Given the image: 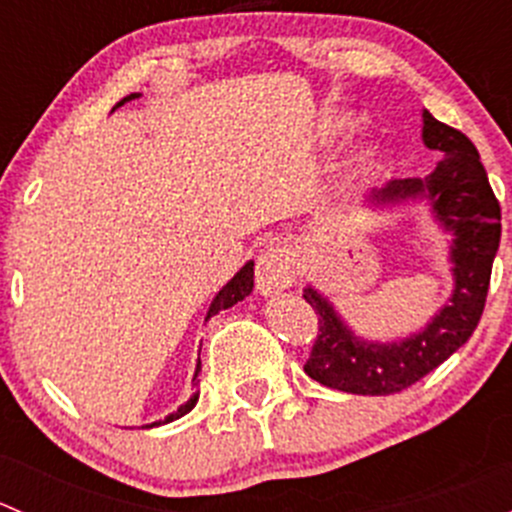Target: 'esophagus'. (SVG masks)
<instances>
[{
  "mask_svg": "<svg viewBox=\"0 0 512 512\" xmlns=\"http://www.w3.org/2000/svg\"><path fill=\"white\" fill-rule=\"evenodd\" d=\"M294 260L292 255L280 245H270L267 250H262V255L257 257V289L262 294H277L282 289H287L294 282Z\"/></svg>",
  "mask_w": 512,
  "mask_h": 512,
  "instance_id": "obj_1",
  "label": "esophagus"
}]
</instances>
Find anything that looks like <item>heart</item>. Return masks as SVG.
I'll use <instances>...</instances> for the list:
<instances>
[{
	"instance_id": "heart-1",
	"label": "heart",
	"mask_w": 512,
	"mask_h": 512,
	"mask_svg": "<svg viewBox=\"0 0 512 512\" xmlns=\"http://www.w3.org/2000/svg\"><path fill=\"white\" fill-rule=\"evenodd\" d=\"M337 131H347V123H339ZM376 151L371 146H361L359 151H356V156L352 158V165L356 170H366L371 165V160H374Z\"/></svg>"
}]
</instances>
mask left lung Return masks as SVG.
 Returning a JSON list of instances; mask_svg holds the SVG:
<instances>
[{"label": "left lung", "mask_w": 512, "mask_h": 512, "mask_svg": "<svg viewBox=\"0 0 512 512\" xmlns=\"http://www.w3.org/2000/svg\"><path fill=\"white\" fill-rule=\"evenodd\" d=\"M421 138L423 146L441 153L436 168L426 178L391 180L371 190L369 200L381 208L428 200L433 218L453 235V294L421 332L394 342H369L356 337L324 294L304 289V299L319 314L304 371L329 389L359 396L409 389L471 339L483 314L500 245V205L468 136L423 111Z\"/></svg>", "instance_id": "8db88e82"}]
</instances>
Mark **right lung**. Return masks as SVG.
<instances>
[{"instance_id": "add662e5", "label": "right lung", "mask_w": 512, "mask_h": 512, "mask_svg": "<svg viewBox=\"0 0 512 512\" xmlns=\"http://www.w3.org/2000/svg\"><path fill=\"white\" fill-rule=\"evenodd\" d=\"M138 96H141V94H131V96H126V98H121V101H118L113 108L123 106V103L133 101V98H138ZM252 287H255V262L250 260L245 267H242L240 272H237L235 277H232L230 282H227V285H225L223 289H220L218 294H215L213 304H210V309H208V317H205V319H210V317H213V314L223 312V309H230L232 304H237V302H240V299H245L247 294L252 292ZM198 376H200V359H198V366H195V374H193V384H195V386H198ZM195 404H198V391H195V394L190 396V399L185 401V404L180 406V409L175 411V414L165 416V421H156V423H151V426H146V428H153V426H160V423L175 421V418H180V416L188 414V411L193 409Z\"/></svg>"}]
</instances>
